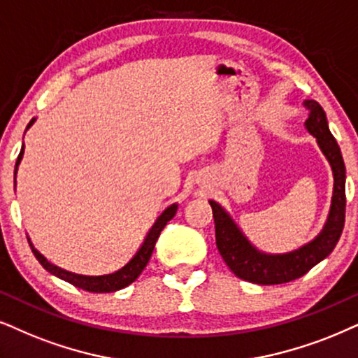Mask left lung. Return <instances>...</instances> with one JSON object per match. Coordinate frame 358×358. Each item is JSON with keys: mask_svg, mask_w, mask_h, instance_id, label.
Segmentation results:
<instances>
[{"mask_svg": "<svg viewBox=\"0 0 358 358\" xmlns=\"http://www.w3.org/2000/svg\"><path fill=\"white\" fill-rule=\"evenodd\" d=\"M304 106L309 108V119L306 120L307 132L317 138L320 150L329 160L334 175L332 205L322 231L315 239L286 255H266L252 246L231 216L218 203L210 201L220 255L228 268L248 282L269 286L301 278L334 251L342 234L345 223V165L341 148L330 134L327 117L320 103L306 101Z\"/></svg>", "mask_w": 358, "mask_h": 358, "instance_id": "1", "label": "left lung"}]
</instances>
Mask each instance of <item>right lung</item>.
<instances>
[{
  "mask_svg": "<svg viewBox=\"0 0 358 358\" xmlns=\"http://www.w3.org/2000/svg\"><path fill=\"white\" fill-rule=\"evenodd\" d=\"M33 119L26 127V130L29 129L31 125L34 124ZM26 134V132H24ZM22 155H24V145L21 147V152L20 155H17V160H16V166H15V183H16V173H17V166H20L21 160H22ZM176 208L178 205L173 203V205H170L166 210L162 213L160 216H158L155 223L150 228V231L147 233V238L145 241H143L142 246H140V250L137 251V255H135L132 259H130L124 268L115 271V273L112 274H106V275H83V274H76V273H69V271L66 269H61L57 268V266H54L52 262H49L46 257H44L41 252L36 250L33 246V243L29 241V246L31 250H33L36 259L41 262V266H43L44 269L49 271V273L56 275V278L66 280V282L72 284V286L79 287V289H84V291H89V292H115L119 291V289H124L129 286V284H132L135 279L138 278L140 274H142V271L145 269L148 259H150L152 252H153V248H155V243L158 236H160L162 229L165 228L166 223L173 218L175 213H176Z\"/></svg>",
  "mask_w": 358,
  "mask_h": 358,
  "instance_id": "1",
  "label": "right lung"
}]
</instances>
